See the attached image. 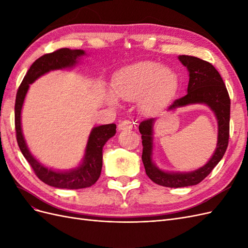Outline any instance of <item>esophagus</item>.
I'll return each instance as SVG.
<instances>
[{"label": "esophagus", "mask_w": 248, "mask_h": 248, "mask_svg": "<svg viewBox=\"0 0 248 248\" xmlns=\"http://www.w3.org/2000/svg\"><path fill=\"white\" fill-rule=\"evenodd\" d=\"M120 130H126V129H132L133 128V123L129 120H125V121H122L118 125Z\"/></svg>", "instance_id": "1"}]
</instances>
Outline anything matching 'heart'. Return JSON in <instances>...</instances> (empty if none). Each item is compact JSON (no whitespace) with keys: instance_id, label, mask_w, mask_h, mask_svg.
Returning <instances> with one entry per match:
<instances>
[{"instance_id":"b5f03b06","label":"heart","mask_w":248,"mask_h":248,"mask_svg":"<svg viewBox=\"0 0 248 248\" xmlns=\"http://www.w3.org/2000/svg\"><path fill=\"white\" fill-rule=\"evenodd\" d=\"M177 73L155 62H140L124 67L112 78L114 94L126 101L138 99L139 108L150 114L169 102L177 92ZM108 100L116 103L115 96L108 95Z\"/></svg>"}]
</instances>
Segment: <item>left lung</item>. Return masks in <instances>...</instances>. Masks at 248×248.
Here are the masks:
<instances>
[{"label": "left lung", "instance_id": "left-lung-1", "mask_svg": "<svg viewBox=\"0 0 248 248\" xmlns=\"http://www.w3.org/2000/svg\"><path fill=\"white\" fill-rule=\"evenodd\" d=\"M178 59L188 69V88H187V94L181 98L176 99L169 107L168 110H175L178 108L194 103L207 104L214 111L217 118L218 138H217L215 152L204 167L188 172H169L157 168L152 161V133L155 119L145 120L140 124L139 130L142 140L141 160L144 163L146 174L154 183L171 188L197 185L202 181L221 160L227 151L230 137L231 100L219 72L211 63L197 57L182 55L179 56Z\"/></svg>", "mask_w": 248, "mask_h": 248}]
</instances>
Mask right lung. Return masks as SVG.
<instances>
[{
	"label": "right lung",
	"mask_w": 248,
	"mask_h": 248,
	"mask_svg": "<svg viewBox=\"0 0 248 248\" xmlns=\"http://www.w3.org/2000/svg\"><path fill=\"white\" fill-rule=\"evenodd\" d=\"M85 55L81 49L60 48L50 54L43 55L30 67L18 88L16 99V131L20 151L32 167L36 176L46 184L66 189H80L92 186L100 177L102 169V148L106 142L115 136L116 124H107L94 127L87 142L85 157L79 167L67 171H57L44 167L36 160L29 151L26 140L22 136L20 114L22 104L30 85L39 77L50 70L72 67L78 63V59Z\"/></svg>",
	"instance_id": "1"
}]
</instances>
